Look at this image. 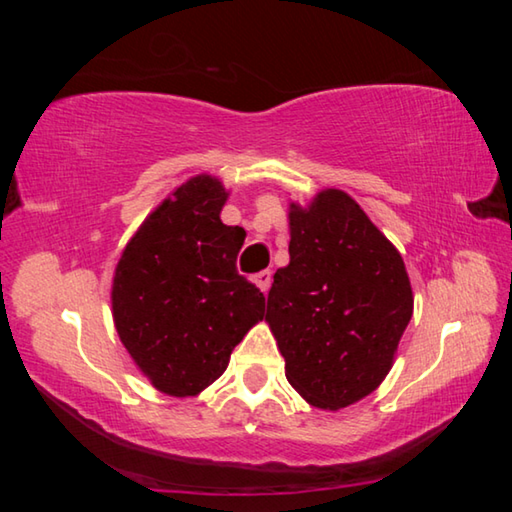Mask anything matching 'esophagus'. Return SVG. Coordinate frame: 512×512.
<instances>
[{"instance_id":"obj_1","label":"esophagus","mask_w":512,"mask_h":512,"mask_svg":"<svg viewBox=\"0 0 512 512\" xmlns=\"http://www.w3.org/2000/svg\"><path fill=\"white\" fill-rule=\"evenodd\" d=\"M271 280H273V275H271V271H262V273H257L255 277H253V282L257 284L259 289H262L264 293L271 289Z\"/></svg>"}]
</instances>
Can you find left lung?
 <instances>
[{"mask_svg":"<svg viewBox=\"0 0 512 512\" xmlns=\"http://www.w3.org/2000/svg\"><path fill=\"white\" fill-rule=\"evenodd\" d=\"M289 232L266 323L289 384L316 409L339 411L391 372L413 316L411 280L400 250L341 189L289 203Z\"/></svg>","mask_w":512,"mask_h":512,"instance_id":"8db88e82","label":"left lung"}]
</instances>
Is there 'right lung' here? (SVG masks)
Returning <instances> with one entry per match:
<instances>
[{
    "label": "right lung",
    "instance_id": "obj_1",
    "mask_svg": "<svg viewBox=\"0 0 512 512\" xmlns=\"http://www.w3.org/2000/svg\"><path fill=\"white\" fill-rule=\"evenodd\" d=\"M228 196L210 173L189 178L142 221L112 275L119 341L164 395L205 391L264 318V293L235 266L246 230L221 221Z\"/></svg>",
    "mask_w": 512,
    "mask_h": 512
}]
</instances>
